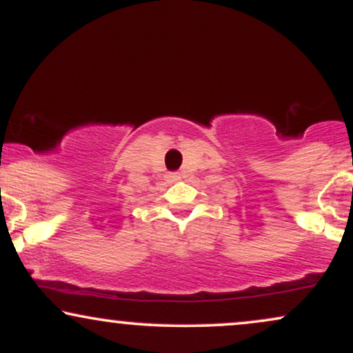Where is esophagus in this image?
I'll list each match as a JSON object with an SVG mask.
<instances>
[{
  "mask_svg": "<svg viewBox=\"0 0 353 353\" xmlns=\"http://www.w3.org/2000/svg\"><path fill=\"white\" fill-rule=\"evenodd\" d=\"M168 179L169 181H177V179H179V174H177V172H169L168 174Z\"/></svg>",
  "mask_w": 353,
  "mask_h": 353,
  "instance_id": "34e87169",
  "label": "esophagus"
}]
</instances>
